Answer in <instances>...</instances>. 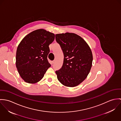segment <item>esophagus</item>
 I'll return each instance as SVG.
<instances>
[{"label": "esophagus", "instance_id": "obj_1", "mask_svg": "<svg viewBox=\"0 0 121 121\" xmlns=\"http://www.w3.org/2000/svg\"><path fill=\"white\" fill-rule=\"evenodd\" d=\"M55 63V60H53L52 61V64H53Z\"/></svg>", "mask_w": 121, "mask_h": 121}]
</instances>
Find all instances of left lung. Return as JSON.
I'll return each instance as SVG.
<instances>
[{
    "label": "left lung",
    "instance_id": "8db88e82",
    "mask_svg": "<svg viewBox=\"0 0 121 121\" xmlns=\"http://www.w3.org/2000/svg\"><path fill=\"white\" fill-rule=\"evenodd\" d=\"M55 39L64 55L62 66L55 71L57 79L65 86H76L86 78L90 71L91 50L86 41L75 34H57Z\"/></svg>",
    "mask_w": 121,
    "mask_h": 121
}]
</instances>
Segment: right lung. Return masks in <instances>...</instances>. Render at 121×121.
<instances>
[{
    "instance_id": "right-lung-1",
    "label": "right lung",
    "mask_w": 121,
    "mask_h": 121,
    "mask_svg": "<svg viewBox=\"0 0 121 121\" xmlns=\"http://www.w3.org/2000/svg\"><path fill=\"white\" fill-rule=\"evenodd\" d=\"M55 35L44 29L27 35L18 45L16 65L21 78L26 82L35 83L41 80L51 67L48 60L49 45Z\"/></svg>"
}]
</instances>
